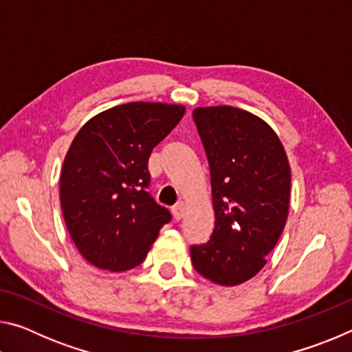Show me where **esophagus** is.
<instances>
[{"label": "esophagus", "mask_w": 352, "mask_h": 352, "mask_svg": "<svg viewBox=\"0 0 352 352\" xmlns=\"http://www.w3.org/2000/svg\"><path fill=\"white\" fill-rule=\"evenodd\" d=\"M172 214H174L175 220H180L184 216V204L183 201H178V204L172 208Z\"/></svg>", "instance_id": "1"}]
</instances>
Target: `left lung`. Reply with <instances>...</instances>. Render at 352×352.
Instances as JSON below:
<instances>
[{"instance_id": "left-lung-1", "label": "left lung", "mask_w": 352, "mask_h": 352, "mask_svg": "<svg viewBox=\"0 0 352 352\" xmlns=\"http://www.w3.org/2000/svg\"><path fill=\"white\" fill-rule=\"evenodd\" d=\"M210 164L216 222L210 241L190 245L201 276L220 285L253 278L275 248L289 214L290 168L276 133L230 105L195 109Z\"/></svg>"}]
</instances>
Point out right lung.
<instances>
[{
    "label": "right lung",
    "instance_id": "obj_1",
    "mask_svg": "<svg viewBox=\"0 0 352 352\" xmlns=\"http://www.w3.org/2000/svg\"><path fill=\"white\" fill-rule=\"evenodd\" d=\"M184 115V107L130 102L99 113L83 126L65 157L60 205L77 250L102 270L140 265L168 208L147 192L148 157Z\"/></svg>",
    "mask_w": 352,
    "mask_h": 352
}]
</instances>
